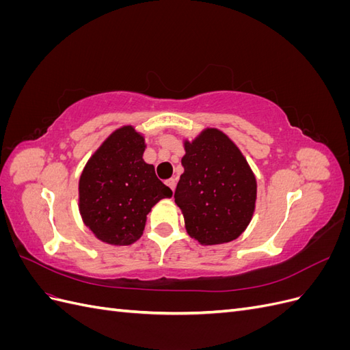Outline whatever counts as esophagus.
I'll return each instance as SVG.
<instances>
[{
	"label": "esophagus",
	"instance_id": "34e87169",
	"mask_svg": "<svg viewBox=\"0 0 350 350\" xmlns=\"http://www.w3.org/2000/svg\"><path fill=\"white\" fill-rule=\"evenodd\" d=\"M166 185L172 189V191H175V185H176V181L175 179H167L166 181Z\"/></svg>",
	"mask_w": 350,
	"mask_h": 350
}]
</instances>
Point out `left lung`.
<instances>
[{
    "instance_id": "obj_1",
    "label": "left lung",
    "mask_w": 350,
    "mask_h": 350,
    "mask_svg": "<svg viewBox=\"0 0 350 350\" xmlns=\"http://www.w3.org/2000/svg\"><path fill=\"white\" fill-rule=\"evenodd\" d=\"M184 147V174L174 197L188 235L201 245L237 239L251 221L257 198L247 159L217 129H206Z\"/></svg>"
}]
</instances>
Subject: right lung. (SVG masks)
Masks as SVG:
<instances>
[{"instance_id":"obj_1","label":"right lung","mask_w":350,"mask_h":350,"mask_svg":"<svg viewBox=\"0 0 350 350\" xmlns=\"http://www.w3.org/2000/svg\"><path fill=\"white\" fill-rule=\"evenodd\" d=\"M144 137L125 125L115 130L84 166L79 181L81 219L98 239L130 245L140 239L146 219L159 200L172 197L143 161Z\"/></svg>"}]
</instances>
